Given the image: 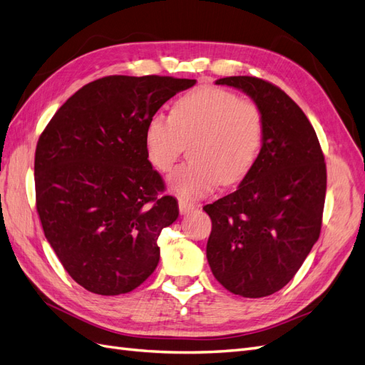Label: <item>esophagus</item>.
Instances as JSON below:
<instances>
[{"label":"esophagus","mask_w":365,"mask_h":365,"mask_svg":"<svg viewBox=\"0 0 365 365\" xmlns=\"http://www.w3.org/2000/svg\"><path fill=\"white\" fill-rule=\"evenodd\" d=\"M178 204H180V213L181 215H189L190 212H193V210L196 208V205L193 202H189L185 200H180Z\"/></svg>","instance_id":"obj_1"}]
</instances>
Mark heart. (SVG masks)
Returning a JSON list of instances; mask_svg holds the SVG:
<instances>
[{
    "label": "heart",
    "mask_w": 365,
    "mask_h": 365,
    "mask_svg": "<svg viewBox=\"0 0 365 365\" xmlns=\"http://www.w3.org/2000/svg\"><path fill=\"white\" fill-rule=\"evenodd\" d=\"M267 121L262 108L217 86H201L175 102L170 115H152L145 130L150 163L169 172L190 143V161L170 175L172 190L184 200L212 192L220 182H240L256 164Z\"/></svg>",
    "instance_id": "1"
}]
</instances>
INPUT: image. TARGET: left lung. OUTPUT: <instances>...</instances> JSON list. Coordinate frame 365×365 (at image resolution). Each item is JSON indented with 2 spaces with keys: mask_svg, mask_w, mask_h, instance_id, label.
I'll use <instances>...</instances> for the list:
<instances>
[{
  "mask_svg": "<svg viewBox=\"0 0 365 365\" xmlns=\"http://www.w3.org/2000/svg\"><path fill=\"white\" fill-rule=\"evenodd\" d=\"M264 114L260 155L237 190L204 207L212 219L207 260L225 289L248 298L280 291L319 237L326 163L315 130L292 98L251 76L217 79Z\"/></svg>",
  "mask_w": 365,
  "mask_h": 365,
  "instance_id": "obj_1",
  "label": "left lung"
}]
</instances>
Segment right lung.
<instances>
[{
  "instance_id": "obj_1",
  "label": "right lung",
  "mask_w": 365,
  "mask_h": 365,
  "mask_svg": "<svg viewBox=\"0 0 365 365\" xmlns=\"http://www.w3.org/2000/svg\"><path fill=\"white\" fill-rule=\"evenodd\" d=\"M196 83L169 76H108L82 86L53 115L35 153L36 210L71 279L98 295L126 294L160 262L161 230L180 215L152 169V115Z\"/></svg>"
}]
</instances>
